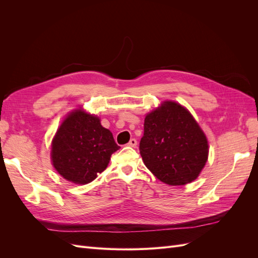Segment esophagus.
<instances>
[{"label":"esophagus","instance_id":"1","mask_svg":"<svg viewBox=\"0 0 258 258\" xmlns=\"http://www.w3.org/2000/svg\"><path fill=\"white\" fill-rule=\"evenodd\" d=\"M137 144H138V142H137V140L136 139H131L130 141L128 142V146H130V147H136L137 146Z\"/></svg>","mask_w":258,"mask_h":258}]
</instances>
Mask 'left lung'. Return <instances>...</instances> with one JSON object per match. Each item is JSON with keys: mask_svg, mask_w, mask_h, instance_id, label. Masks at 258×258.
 <instances>
[{"mask_svg": "<svg viewBox=\"0 0 258 258\" xmlns=\"http://www.w3.org/2000/svg\"><path fill=\"white\" fill-rule=\"evenodd\" d=\"M139 148L146 168L172 186L194 181L209 154L207 138L196 120L185 107L171 101L146 115Z\"/></svg>", "mask_w": 258, "mask_h": 258, "instance_id": "left-lung-1", "label": "left lung"}]
</instances>
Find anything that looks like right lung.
Masks as SVG:
<instances>
[{"instance_id":"obj_1","label":"right lung","mask_w":258,"mask_h":258,"mask_svg":"<svg viewBox=\"0 0 258 258\" xmlns=\"http://www.w3.org/2000/svg\"><path fill=\"white\" fill-rule=\"evenodd\" d=\"M117 150L112 132L101 126L98 117L77 110L67 117L53 139L52 165L68 181L87 184L103 172Z\"/></svg>"}]
</instances>
